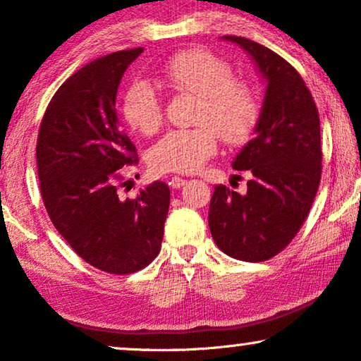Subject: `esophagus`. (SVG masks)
I'll return each mask as SVG.
<instances>
[{
  "mask_svg": "<svg viewBox=\"0 0 361 361\" xmlns=\"http://www.w3.org/2000/svg\"><path fill=\"white\" fill-rule=\"evenodd\" d=\"M187 184V180L184 179V177H179V176H174V177H171V180H169V185L172 187V189H180V187H184Z\"/></svg>",
  "mask_w": 361,
  "mask_h": 361,
  "instance_id": "esophagus-1",
  "label": "esophagus"
}]
</instances>
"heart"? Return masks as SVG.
<instances>
[{"instance_id":"b5f03b06","label":"heart","mask_w":361,"mask_h":361,"mask_svg":"<svg viewBox=\"0 0 361 361\" xmlns=\"http://www.w3.org/2000/svg\"><path fill=\"white\" fill-rule=\"evenodd\" d=\"M161 80L176 92L199 97L192 130H172L149 151V164L159 172L189 174L216 152L219 135L226 145L238 146L250 140L259 118L255 88L231 77L224 59L205 49L177 52L159 71ZM123 116L128 125L151 136L164 121L161 98L146 80L133 82L123 97Z\"/></svg>"}]
</instances>
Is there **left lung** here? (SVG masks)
<instances>
[{
	"label": "left lung",
	"mask_w": 361,
	"mask_h": 361,
	"mask_svg": "<svg viewBox=\"0 0 361 361\" xmlns=\"http://www.w3.org/2000/svg\"><path fill=\"white\" fill-rule=\"evenodd\" d=\"M253 59L266 82L255 137L233 161L248 171L246 194L216 185L209 226L216 246L235 259L266 261L298 235L317 194L322 172L317 106L298 71L246 37L224 36Z\"/></svg>",
	"instance_id": "left-lung-1"
}]
</instances>
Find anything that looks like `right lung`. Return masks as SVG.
<instances>
[{"label":"right lung","instance_id":"right-lung-1","mask_svg":"<svg viewBox=\"0 0 361 361\" xmlns=\"http://www.w3.org/2000/svg\"><path fill=\"white\" fill-rule=\"evenodd\" d=\"M141 52H113L67 78L44 113L36 146L39 187L54 226L82 259L111 274L136 273L156 258L171 202L159 180L136 199L121 200L116 192L118 171L137 161L120 130L116 92Z\"/></svg>","mask_w":361,"mask_h":361}]
</instances>
